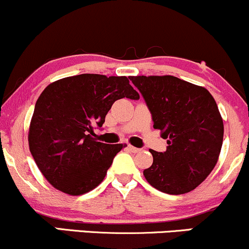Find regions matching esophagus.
Instances as JSON below:
<instances>
[{
    "label": "esophagus",
    "instance_id": "1",
    "mask_svg": "<svg viewBox=\"0 0 249 249\" xmlns=\"http://www.w3.org/2000/svg\"><path fill=\"white\" fill-rule=\"evenodd\" d=\"M128 148H129L130 152H133V153H139V152H141V149H140V148L134 147V146H132V144H129V146H128Z\"/></svg>",
    "mask_w": 249,
    "mask_h": 249
}]
</instances>
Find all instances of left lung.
Returning <instances> with one entry per match:
<instances>
[{"label": "left lung", "mask_w": 249, "mask_h": 249, "mask_svg": "<svg viewBox=\"0 0 249 249\" xmlns=\"http://www.w3.org/2000/svg\"><path fill=\"white\" fill-rule=\"evenodd\" d=\"M143 96L155 129L167 139V149H150L153 163L143 170L150 186L167 194H185L211 174L219 160L223 121L206 88L172 75L129 76Z\"/></svg>", "instance_id": "obj_1"}]
</instances>
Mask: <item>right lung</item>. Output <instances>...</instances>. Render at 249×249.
<instances>
[{"label":"right lung","mask_w":249,"mask_h":249,"mask_svg":"<svg viewBox=\"0 0 249 249\" xmlns=\"http://www.w3.org/2000/svg\"><path fill=\"white\" fill-rule=\"evenodd\" d=\"M140 99L125 76L81 74L47 86L35 105L28 142L47 181L69 195H82L105 178L125 143L95 139L116 100Z\"/></svg>","instance_id":"right-lung-1"}]
</instances>
